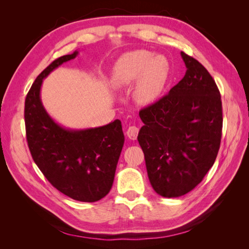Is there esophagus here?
<instances>
[{"instance_id":"34e87169","label":"esophagus","mask_w":249,"mask_h":249,"mask_svg":"<svg viewBox=\"0 0 249 249\" xmlns=\"http://www.w3.org/2000/svg\"><path fill=\"white\" fill-rule=\"evenodd\" d=\"M139 133V128L136 127V126H129L127 131H126V135L128 136V138L130 140H136L137 136H138Z\"/></svg>"}]
</instances>
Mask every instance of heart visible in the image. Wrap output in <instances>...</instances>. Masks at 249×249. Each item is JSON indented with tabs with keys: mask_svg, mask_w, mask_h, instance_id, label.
<instances>
[{
	"mask_svg": "<svg viewBox=\"0 0 249 249\" xmlns=\"http://www.w3.org/2000/svg\"><path fill=\"white\" fill-rule=\"evenodd\" d=\"M168 76V64L161 56L146 50H136L122 55L111 72L115 88H126L135 82L134 96L140 104H149L160 96Z\"/></svg>",
	"mask_w": 249,
	"mask_h": 249,
	"instance_id": "heart-1",
	"label": "heart"
}]
</instances>
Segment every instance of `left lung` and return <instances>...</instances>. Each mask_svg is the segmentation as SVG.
Here are the masks:
<instances>
[{"label": "left lung", "mask_w": 249, "mask_h": 249, "mask_svg": "<svg viewBox=\"0 0 249 249\" xmlns=\"http://www.w3.org/2000/svg\"><path fill=\"white\" fill-rule=\"evenodd\" d=\"M187 71L169 93L141 109L138 141L153 189L166 198L193 190L212 168L220 145L223 107L206 68L181 52Z\"/></svg>", "instance_id": "left-lung-1"}]
</instances>
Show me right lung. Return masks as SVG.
<instances>
[{"instance_id":"obj_1","label":"right lung","mask_w":249,"mask_h":249,"mask_svg":"<svg viewBox=\"0 0 249 249\" xmlns=\"http://www.w3.org/2000/svg\"><path fill=\"white\" fill-rule=\"evenodd\" d=\"M77 54L75 51L54 60L32 84L24 104L26 141L32 158L52 186L73 200L95 202L112 187L124 144L121 121L102 127L66 129L50 118L40 100L43 79Z\"/></svg>"}]
</instances>
